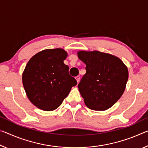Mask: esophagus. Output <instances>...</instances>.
<instances>
[{
    "instance_id": "obj_1",
    "label": "esophagus",
    "mask_w": 148,
    "mask_h": 148,
    "mask_svg": "<svg viewBox=\"0 0 148 148\" xmlns=\"http://www.w3.org/2000/svg\"><path fill=\"white\" fill-rule=\"evenodd\" d=\"M76 81H77V82H79V79H80V77H79V76H76Z\"/></svg>"
}]
</instances>
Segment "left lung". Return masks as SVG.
I'll return each instance as SVG.
<instances>
[{
	"mask_svg": "<svg viewBox=\"0 0 148 148\" xmlns=\"http://www.w3.org/2000/svg\"><path fill=\"white\" fill-rule=\"evenodd\" d=\"M78 58L86 64V72L78 88L86 106L105 111L120 99L128 78V69L118 57L95 51H79Z\"/></svg>",
	"mask_w": 148,
	"mask_h": 148,
	"instance_id": "obj_1",
	"label": "left lung"
}]
</instances>
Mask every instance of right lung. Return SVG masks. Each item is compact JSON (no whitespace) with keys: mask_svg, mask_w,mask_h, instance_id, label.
<instances>
[{"mask_svg":"<svg viewBox=\"0 0 148 148\" xmlns=\"http://www.w3.org/2000/svg\"><path fill=\"white\" fill-rule=\"evenodd\" d=\"M66 57L62 49H46L27 62L22 75L23 88L28 99L39 109L46 111L57 109L77 84L63 62Z\"/></svg>","mask_w":148,"mask_h":148,"instance_id":"obj_1","label":"right lung"}]
</instances>
